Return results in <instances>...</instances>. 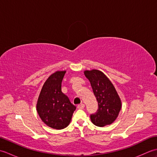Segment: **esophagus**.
I'll return each instance as SVG.
<instances>
[{"label":"esophagus","instance_id":"34e87169","mask_svg":"<svg viewBox=\"0 0 157 157\" xmlns=\"http://www.w3.org/2000/svg\"><path fill=\"white\" fill-rule=\"evenodd\" d=\"M77 107H78V109H84V108L85 107V105H84V104L78 105V106H77Z\"/></svg>","mask_w":157,"mask_h":157}]
</instances>
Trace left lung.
I'll return each mask as SVG.
<instances>
[{"label":"left lung","instance_id":"8db88e82","mask_svg":"<svg viewBox=\"0 0 157 157\" xmlns=\"http://www.w3.org/2000/svg\"><path fill=\"white\" fill-rule=\"evenodd\" d=\"M84 74L90 82L98 105L97 111L90 115L92 122L98 127L110 125L117 117L121 108L117 92L102 72L93 69L84 71Z\"/></svg>","mask_w":157,"mask_h":157}]
</instances>
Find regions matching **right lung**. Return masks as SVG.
Returning <instances> with one entry per match:
<instances>
[{
  "label": "right lung",
  "instance_id": "add662e5",
  "mask_svg": "<svg viewBox=\"0 0 157 157\" xmlns=\"http://www.w3.org/2000/svg\"><path fill=\"white\" fill-rule=\"evenodd\" d=\"M66 71H56L47 79L37 102V111L42 121L56 129L69 124L75 106L61 91V83Z\"/></svg>",
  "mask_w": 157,
  "mask_h": 157
}]
</instances>
